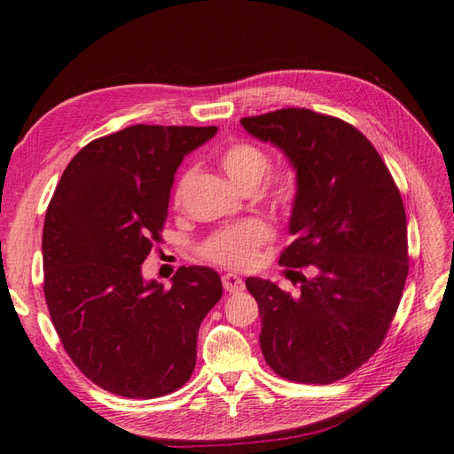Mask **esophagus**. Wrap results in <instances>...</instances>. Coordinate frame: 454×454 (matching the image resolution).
<instances>
[{"label":"esophagus","instance_id":"34e87169","mask_svg":"<svg viewBox=\"0 0 454 454\" xmlns=\"http://www.w3.org/2000/svg\"><path fill=\"white\" fill-rule=\"evenodd\" d=\"M222 281H223L225 291H229V293H239V291L244 289V279L237 274H231V272L223 274Z\"/></svg>","mask_w":454,"mask_h":454}]
</instances>
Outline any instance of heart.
Instances as JSON below:
<instances>
[{"label":"heart","instance_id":"heart-1","mask_svg":"<svg viewBox=\"0 0 454 454\" xmlns=\"http://www.w3.org/2000/svg\"><path fill=\"white\" fill-rule=\"evenodd\" d=\"M217 163H220L222 170L232 182V185H237L240 192L249 190V187L255 190L270 167L267 152L252 143H246V140H237V143L225 146L217 153ZM190 176V170H185L180 176L175 190L176 200H180V197L184 195ZM267 197L274 207H291L296 197L294 175L289 173V170H281V173L274 175L267 187ZM269 239L270 227L267 223L262 220H246L214 232L200 246V255L212 262L223 264V267L247 269L255 262L259 247Z\"/></svg>","mask_w":454,"mask_h":454}]
</instances>
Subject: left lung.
I'll return each instance as SVG.
<instances>
[{
    "instance_id": "left-lung-1",
    "label": "left lung",
    "mask_w": 454,
    "mask_h": 454,
    "mask_svg": "<svg viewBox=\"0 0 454 454\" xmlns=\"http://www.w3.org/2000/svg\"><path fill=\"white\" fill-rule=\"evenodd\" d=\"M240 123L294 170V240L279 264L314 272L289 270L302 281L299 294L246 279L264 361L296 383L338 381L376 353L402 299L410 264L400 192L370 140L340 118L281 108Z\"/></svg>"
}]
</instances>
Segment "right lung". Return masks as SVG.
Instances as JSON below:
<instances>
[{
    "instance_id": "right-lung-1",
    "label": "right lung",
    "mask_w": 454,
    "mask_h": 454,
    "mask_svg": "<svg viewBox=\"0 0 454 454\" xmlns=\"http://www.w3.org/2000/svg\"><path fill=\"white\" fill-rule=\"evenodd\" d=\"M210 128L131 126L78 152L43 229L44 299L67 355L88 380L126 398L175 393L197 361L220 274L182 267L163 289L143 262L167 220L175 175Z\"/></svg>"
}]
</instances>
